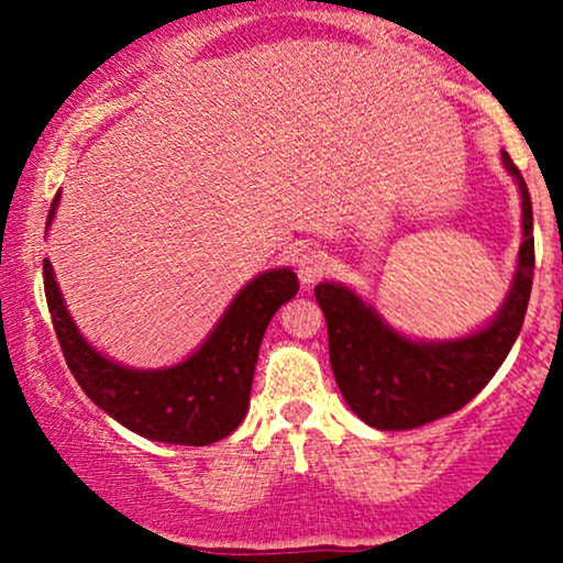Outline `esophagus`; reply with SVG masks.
I'll list each match as a JSON object with an SVG mask.
<instances>
[{"label":"esophagus","mask_w":563,"mask_h":563,"mask_svg":"<svg viewBox=\"0 0 563 563\" xmlns=\"http://www.w3.org/2000/svg\"><path fill=\"white\" fill-rule=\"evenodd\" d=\"M328 269V256L318 249H307L303 254L296 260V273H299V280L303 286H312L314 280H320Z\"/></svg>","instance_id":"obj_1"}]
</instances>
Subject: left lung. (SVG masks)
Listing matches in <instances>:
<instances>
[{
  "instance_id": "8db88e82",
  "label": "left lung",
  "mask_w": 563,
  "mask_h": 563,
  "mask_svg": "<svg viewBox=\"0 0 563 563\" xmlns=\"http://www.w3.org/2000/svg\"><path fill=\"white\" fill-rule=\"evenodd\" d=\"M500 156L519 185L525 241L506 301L479 331L444 341L410 339L344 283L325 280L314 286V299L328 322L335 384L354 416L373 429H418L461 410L489 384L519 339L534 275L532 200L508 153L503 151Z\"/></svg>"
}]
</instances>
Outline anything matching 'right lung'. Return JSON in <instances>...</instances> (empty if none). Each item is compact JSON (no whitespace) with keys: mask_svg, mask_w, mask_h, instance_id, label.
Wrapping results in <instances>:
<instances>
[{"mask_svg":"<svg viewBox=\"0 0 563 563\" xmlns=\"http://www.w3.org/2000/svg\"><path fill=\"white\" fill-rule=\"evenodd\" d=\"M57 203L60 192L49 206L47 230ZM296 290L299 280L288 267L256 275L238 290L214 331L190 357L169 367L142 371L115 363L84 339L63 301L53 264L44 260V294L55 335L84 394L134 434L190 448L219 442L241 426L264 331Z\"/></svg>","mask_w":563,"mask_h":563,"instance_id":"add662e5","label":"right lung"}]
</instances>
